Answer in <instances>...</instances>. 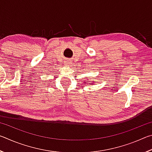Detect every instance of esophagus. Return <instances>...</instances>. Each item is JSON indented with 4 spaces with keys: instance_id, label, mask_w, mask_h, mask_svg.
Masks as SVG:
<instances>
[{
    "instance_id": "34e87169",
    "label": "esophagus",
    "mask_w": 152,
    "mask_h": 152,
    "mask_svg": "<svg viewBox=\"0 0 152 152\" xmlns=\"http://www.w3.org/2000/svg\"><path fill=\"white\" fill-rule=\"evenodd\" d=\"M66 65H70V64H72L71 63V61L70 60H66Z\"/></svg>"
}]
</instances>
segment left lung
<instances>
[{
  "mask_svg": "<svg viewBox=\"0 0 152 152\" xmlns=\"http://www.w3.org/2000/svg\"><path fill=\"white\" fill-rule=\"evenodd\" d=\"M88 82V81H86V82H85V83H87V82ZM89 84H93V82H91H91H89V83H88Z\"/></svg>",
  "mask_w": 152,
  "mask_h": 152,
  "instance_id": "obj_1",
  "label": "left lung"
}]
</instances>
